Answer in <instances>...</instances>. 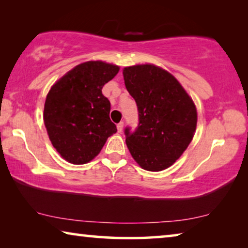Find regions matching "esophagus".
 I'll use <instances>...</instances> for the list:
<instances>
[{
    "label": "esophagus",
    "mask_w": 248,
    "mask_h": 248,
    "mask_svg": "<svg viewBox=\"0 0 248 248\" xmlns=\"http://www.w3.org/2000/svg\"><path fill=\"white\" fill-rule=\"evenodd\" d=\"M123 129H124V123L123 121H120V123L117 124V130H118V132H121L123 131Z\"/></svg>",
    "instance_id": "34e87169"
}]
</instances>
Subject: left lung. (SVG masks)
Instances as JSON below:
<instances>
[{"label":"left lung","mask_w":248,"mask_h":248,"mask_svg":"<svg viewBox=\"0 0 248 248\" xmlns=\"http://www.w3.org/2000/svg\"><path fill=\"white\" fill-rule=\"evenodd\" d=\"M123 74L139 112L137 129H124L125 143L142 169L165 170L180 157L194 138L195 104L177 79L159 66H128Z\"/></svg>","instance_id":"8db88e82"}]
</instances>
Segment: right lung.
<instances>
[{
	"instance_id": "add662e5",
	"label": "right lung",
	"mask_w": 248,
	"mask_h": 248,
	"mask_svg": "<svg viewBox=\"0 0 248 248\" xmlns=\"http://www.w3.org/2000/svg\"><path fill=\"white\" fill-rule=\"evenodd\" d=\"M119 66L87 61L53 84L46 98L44 121L49 139L65 161L85 164L117 132L109 118L110 102L102 93Z\"/></svg>"
}]
</instances>
